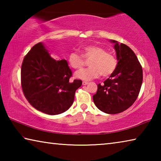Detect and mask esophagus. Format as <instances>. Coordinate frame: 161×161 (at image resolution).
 Instances as JSON below:
<instances>
[{"label": "esophagus", "mask_w": 161, "mask_h": 161, "mask_svg": "<svg viewBox=\"0 0 161 161\" xmlns=\"http://www.w3.org/2000/svg\"><path fill=\"white\" fill-rule=\"evenodd\" d=\"M87 84H88V82H87V81H82L83 85H86Z\"/></svg>", "instance_id": "34e87169"}]
</instances>
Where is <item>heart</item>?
Segmentation results:
<instances>
[{"label": "heart", "instance_id": "b5f03b06", "mask_svg": "<svg viewBox=\"0 0 161 161\" xmlns=\"http://www.w3.org/2000/svg\"><path fill=\"white\" fill-rule=\"evenodd\" d=\"M84 59H89L88 64L90 67L78 71L75 76L85 81L99 77L101 75L104 77H108L115 72L118 65V61L114 54L95 45L84 46L81 48V54L72 52L67 56L68 64L75 69H80L84 67Z\"/></svg>", "mask_w": 161, "mask_h": 161}]
</instances>
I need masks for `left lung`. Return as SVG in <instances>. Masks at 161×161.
<instances>
[{
	"instance_id": "1",
	"label": "left lung",
	"mask_w": 161,
	"mask_h": 161,
	"mask_svg": "<svg viewBox=\"0 0 161 161\" xmlns=\"http://www.w3.org/2000/svg\"><path fill=\"white\" fill-rule=\"evenodd\" d=\"M111 42L115 43L118 65L109 78L98 84L93 100L103 112L116 114L129 108L137 99L143 82V69L131 49L116 40Z\"/></svg>"
}]
</instances>
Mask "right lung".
Segmentation results:
<instances>
[{"instance_id":"add662e5","label":"right lung","mask_w":161,"mask_h":161,"mask_svg":"<svg viewBox=\"0 0 161 161\" xmlns=\"http://www.w3.org/2000/svg\"><path fill=\"white\" fill-rule=\"evenodd\" d=\"M72 72L65 59L51 58L42 42L35 45L23 59L21 86L24 96L37 110L56 115L72 105L82 81H70Z\"/></svg>"}]
</instances>
